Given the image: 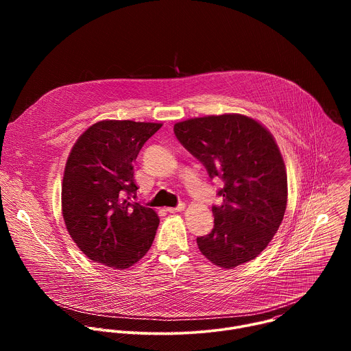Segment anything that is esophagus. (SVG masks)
<instances>
[{
    "mask_svg": "<svg viewBox=\"0 0 351 351\" xmlns=\"http://www.w3.org/2000/svg\"><path fill=\"white\" fill-rule=\"evenodd\" d=\"M184 204L183 203H180L178 207H169V208H167V211L168 213H180V211H183L184 210Z\"/></svg>",
    "mask_w": 351,
    "mask_h": 351,
    "instance_id": "obj_1",
    "label": "esophagus"
}]
</instances>
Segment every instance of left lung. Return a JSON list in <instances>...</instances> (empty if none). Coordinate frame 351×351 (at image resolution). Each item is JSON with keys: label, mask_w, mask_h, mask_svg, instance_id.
<instances>
[{"label": "left lung", "mask_w": 351, "mask_h": 351, "mask_svg": "<svg viewBox=\"0 0 351 351\" xmlns=\"http://www.w3.org/2000/svg\"><path fill=\"white\" fill-rule=\"evenodd\" d=\"M173 132L210 178H219L222 206H213L214 229L197 237L202 254L232 269L254 260L278 232L287 203V176L279 147L256 119L240 114L178 122Z\"/></svg>", "instance_id": "obj_1"}]
</instances>
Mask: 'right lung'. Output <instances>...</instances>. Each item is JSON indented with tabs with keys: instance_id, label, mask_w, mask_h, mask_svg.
Wrapping results in <instances>:
<instances>
[{
	"instance_id": "1",
	"label": "right lung",
	"mask_w": 351,
	"mask_h": 351,
	"mask_svg": "<svg viewBox=\"0 0 351 351\" xmlns=\"http://www.w3.org/2000/svg\"><path fill=\"white\" fill-rule=\"evenodd\" d=\"M162 123L101 121L75 143L62 180L66 229L91 260L126 269L152 247L160 218L130 199L138 189L133 162Z\"/></svg>"
}]
</instances>
